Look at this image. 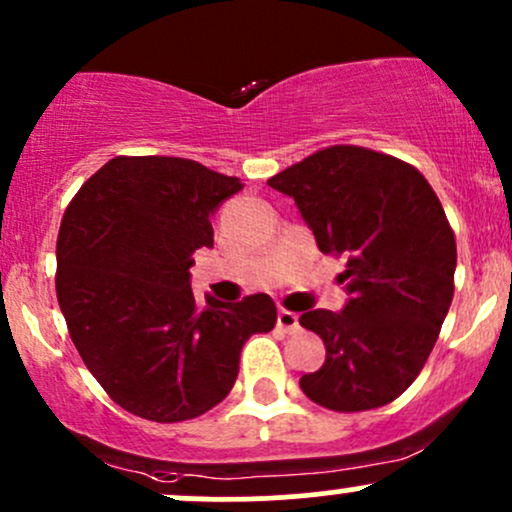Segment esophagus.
<instances>
[{
	"label": "esophagus",
	"instance_id": "34e87169",
	"mask_svg": "<svg viewBox=\"0 0 512 512\" xmlns=\"http://www.w3.org/2000/svg\"><path fill=\"white\" fill-rule=\"evenodd\" d=\"M277 325L284 330V333H289V335L296 333V330H299V313L286 311V308H282V311H279V316H277Z\"/></svg>",
	"mask_w": 512,
	"mask_h": 512
}]
</instances>
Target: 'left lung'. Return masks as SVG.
Returning a JSON list of instances; mask_svg holds the SVG:
<instances>
[{
    "label": "left lung",
    "mask_w": 512,
    "mask_h": 512,
    "mask_svg": "<svg viewBox=\"0 0 512 512\" xmlns=\"http://www.w3.org/2000/svg\"><path fill=\"white\" fill-rule=\"evenodd\" d=\"M267 184L296 201L320 252L347 257L345 308L299 318L325 345L301 391L338 413L386 406L425 367L454 296L457 243L440 199L413 165L359 145L318 150Z\"/></svg>",
    "instance_id": "8db88e82"
}]
</instances>
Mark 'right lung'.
<instances>
[{
  "label": "right lung",
  "mask_w": 512,
  "mask_h": 512,
  "mask_svg": "<svg viewBox=\"0 0 512 512\" xmlns=\"http://www.w3.org/2000/svg\"><path fill=\"white\" fill-rule=\"evenodd\" d=\"M243 189L184 157H114L82 184L58 233V291L70 338L123 411L179 423L211 411L238 379L240 350L269 333L267 294L199 308L189 267L213 247L211 216Z\"/></svg>",
  "instance_id": "1"
}]
</instances>
